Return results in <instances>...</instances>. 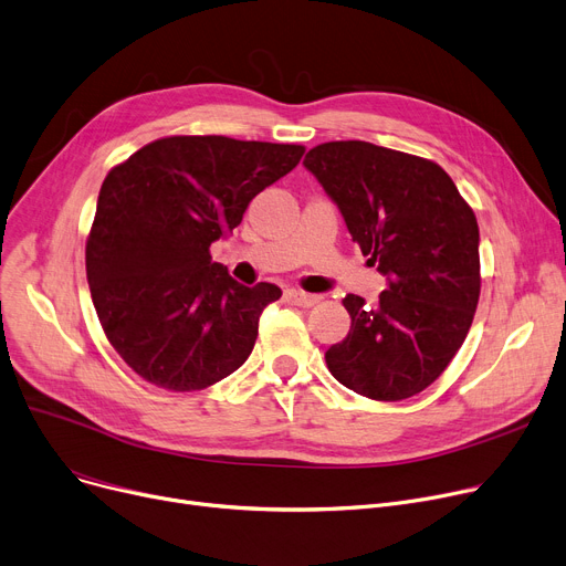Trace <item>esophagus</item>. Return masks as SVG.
<instances>
[{"instance_id": "34e87169", "label": "esophagus", "mask_w": 566, "mask_h": 566, "mask_svg": "<svg viewBox=\"0 0 566 566\" xmlns=\"http://www.w3.org/2000/svg\"><path fill=\"white\" fill-rule=\"evenodd\" d=\"M285 296H287V302H292V304H296V306H302V308H311V306L319 304V296L308 294V292H302V290H287Z\"/></svg>"}]
</instances>
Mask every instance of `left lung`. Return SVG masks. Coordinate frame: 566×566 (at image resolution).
I'll list each match as a JSON object with an SVG mask.
<instances>
[{"mask_svg": "<svg viewBox=\"0 0 566 566\" xmlns=\"http://www.w3.org/2000/svg\"><path fill=\"white\" fill-rule=\"evenodd\" d=\"M304 164L388 276L375 306L343 298L352 328L324 354L326 368L370 400H407L443 375L469 336L482 285L475 212L437 161L402 150L328 142Z\"/></svg>", "mask_w": 566, "mask_h": 566, "instance_id": "1", "label": "left lung"}]
</instances>
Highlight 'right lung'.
I'll return each instance as SVG.
<instances>
[{
  "mask_svg": "<svg viewBox=\"0 0 566 566\" xmlns=\"http://www.w3.org/2000/svg\"><path fill=\"white\" fill-rule=\"evenodd\" d=\"M298 144L176 135L107 174L86 238V279L109 345L144 381L203 390L249 358L272 283L247 287L212 262L251 198L290 174Z\"/></svg>",
  "mask_w": 566,
  "mask_h": 566,
  "instance_id": "right-lung-1",
  "label": "right lung"
}]
</instances>
